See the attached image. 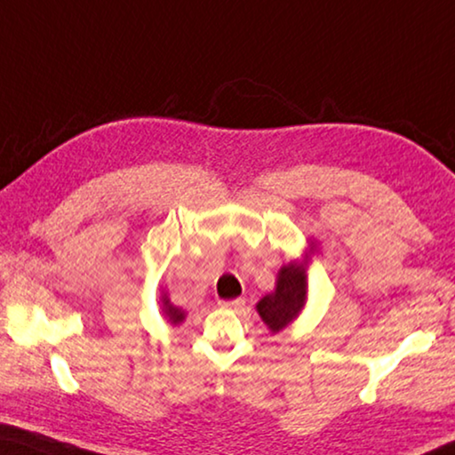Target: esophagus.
<instances>
[{"mask_svg": "<svg viewBox=\"0 0 455 455\" xmlns=\"http://www.w3.org/2000/svg\"><path fill=\"white\" fill-rule=\"evenodd\" d=\"M220 307L230 311H243L244 309V299H233V301H220Z\"/></svg>", "mask_w": 455, "mask_h": 455, "instance_id": "esophagus-1", "label": "esophagus"}]
</instances>
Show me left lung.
<instances>
[{
  "mask_svg": "<svg viewBox=\"0 0 455 455\" xmlns=\"http://www.w3.org/2000/svg\"><path fill=\"white\" fill-rule=\"evenodd\" d=\"M315 255H317V243L309 241L301 259H292L279 268L275 291L267 292L257 303L259 317L271 333L287 329L303 313L309 295V268Z\"/></svg>",
  "mask_w": 455,
  "mask_h": 455,
  "instance_id": "8db88e82",
  "label": "left lung"
}]
</instances>
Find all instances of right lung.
<instances>
[{"label": "right lung", "instance_id": "add662e5", "mask_svg": "<svg viewBox=\"0 0 455 455\" xmlns=\"http://www.w3.org/2000/svg\"><path fill=\"white\" fill-rule=\"evenodd\" d=\"M160 309H163V315L166 317V321L171 323L172 327H176V325H180V323L187 319V313H184L180 307H176L172 301H171V297H168V292L163 289V292H160Z\"/></svg>", "mask_w": 455, "mask_h": 455}]
</instances>
